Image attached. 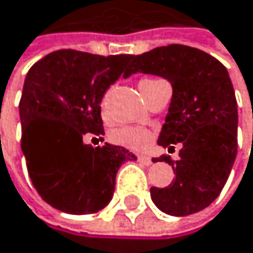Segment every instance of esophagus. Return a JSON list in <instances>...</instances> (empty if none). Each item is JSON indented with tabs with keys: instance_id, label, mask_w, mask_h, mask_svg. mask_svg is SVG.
I'll use <instances>...</instances> for the list:
<instances>
[{
	"instance_id": "34e87169",
	"label": "esophagus",
	"mask_w": 253,
	"mask_h": 253,
	"mask_svg": "<svg viewBox=\"0 0 253 253\" xmlns=\"http://www.w3.org/2000/svg\"><path fill=\"white\" fill-rule=\"evenodd\" d=\"M138 161L141 163V164H144V166H150L152 164V160L149 157H138Z\"/></svg>"
}]
</instances>
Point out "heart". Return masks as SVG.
<instances>
[{
	"instance_id": "b5f03b06",
	"label": "heart",
	"mask_w": 253,
	"mask_h": 253,
	"mask_svg": "<svg viewBox=\"0 0 253 253\" xmlns=\"http://www.w3.org/2000/svg\"><path fill=\"white\" fill-rule=\"evenodd\" d=\"M154 133L143 126H123L114 130L112 141L118 146L127 147L132 150H144L150 146Z\"/></svg>"
}]
</instances>
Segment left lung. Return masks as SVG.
I'll return each instance as SVG.
<instances>
[{
  "label": "left lung",
  "instance_id": "obj_1",
  "mask_svg": "<svg viewBox=\"0 0 253 253\" xmlns=\"http://www.w3.org/2000/svg\"><path fill=\"white\" fill-rule=\"evenodd\" d=\"M136 72L158 75L172 84V101L158 144L181 143L172 164L175 179L152 187L157 208L173 216L206 209L221 194L237 158L238 110L227 69L212 55L183 44H169L133 56L124 78Z\"/></svg>",
  "mask_w": 253,
  "mask_h": 253
}]
</instances>
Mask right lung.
I'll return each instance as SVG.
<instances>
[{
	"label": "right lung",
	"instance_id": "add662e5",
	"mask_svg": "<svg viewBox=\"0 0 253 253\" xmlns=\"http://www.w3.org/2000/svg\"><path fill=\"white\" fill-rule=\"evenodd\" d=\"M130 58L63 49L27 72L19 101L21 149L32 184L52 208L72 215L104 209L120 166L136 160L121 146L84 143L104 135L101 99L126 75Z\"/></svg>",
	"mask_w": 253,
	"mask_h": 253
}]
</instances>
